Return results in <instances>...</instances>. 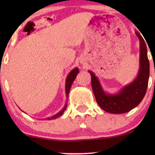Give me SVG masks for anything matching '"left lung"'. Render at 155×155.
Returning a JSON list of instances; mask_svg holds the SVG:
<instances>
[{"mask_svg": "<svg viewBox=\"0 0 155 155\" xmlns=\"http://www.w3.org/2000/svg\"><path fill=\"white\" fill-rule=\"evenodd\" d=\"M136 34L140 40V71L134 81L124 87L120 93L115 95H106L103 91L98 79L94 74L91 75L92 88L96 101L104 111L111 114H123L136 107L143 100L148 86L149 61L144 39L138 32Z\"/></svg>", "mask_w": 155, "mask_h": 155, "instance_id": "obj_1", "label": "left lung"}]
</instances>
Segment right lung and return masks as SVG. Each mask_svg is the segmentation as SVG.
I'll use <instances>...</instances> for the list:
<instances>
[{
	"label": "right lung",
	"mask_w": 155,
	"mask_h": 155,
	"mask_svg": "<svg viewBox=\"0 0 155 155\" xmlns=\"http://www.w3.org/2000/svg\"><path fill=\"white\" fill-rule=\"evenodd\" d=\"M78 73H79V69L74 68L72 71H71L70 74H68V77L66 79V84H65V92H66L67 97H68V93H69V91H70L71 87L73 81L75 80L76 76H77V74H78ZM66 107H67V104H65V107H64V108L62 110V111H60L59 113L57 114L54 115V116L47 118V120H53V119H56L57 117L61 116V115L63 114V112L65 111Z\"/></svg>",
	"instance_id": "add662e5"
}]
</instances>
